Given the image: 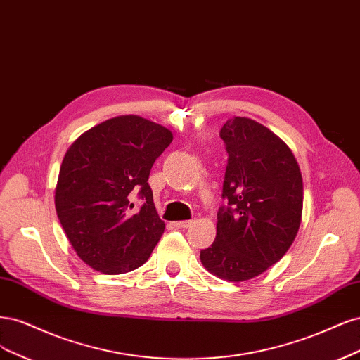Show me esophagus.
<instances>
[{
  "label": "esophagus",
  "instance_id": "esophagus-1",
  "mask_svg": "<svg viewBox=\"0 0 360 360\" xmlns=\"http://www.w3.org/2000/svg\"><path fill=\"white\" fill-rule=\"evenodd\" d=\"M191 224H193L191 219H185V221H175V223H173V226H175L176 229H187Z\"/></svg>",
  "mask_w": 360,
  "mask_h": 360
}]
</instances>
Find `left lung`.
Segmentation results:
<instances>
[{"label":"left lung","instance_id":"1","mask_svg":"<svg viewBox=\"0 0 360 360\" xmlns=\"http://www.w3.org/2000/svg\"><path fill=\"white\" fill-rule=\"evenodd\" d=\"M229 154L227 200L217 236L200 251L205 268L227 281H245L275 264L292 245L302 219L304 182L290 148L264 125L235 117L219 130Z\"/></svg>","mask_w":360,"mask_h":360}]
</instances>
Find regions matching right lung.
I'll list each match as a JSON object with an SVG mask.
<instances>
[{
  "label": "right lung",
  "instance_id": "right-lung-1",
  "mask_svg": "<svg viewBox=\"0 0 360 360\" xmlns=\"http://www.w3.org/2000/svg\"><path fill=\"white\" fill-rule=\"evenodd\" d=\"M172 141L166 127L122 115L92 127L67 149L55 188L56 215L92 269L118 275L149 259L166 226L148 178ZM134 196L143 200L139 208Z\"/></svg>",
  "mask_w": 360,
  "mask_h": 360
}]
</instances>
